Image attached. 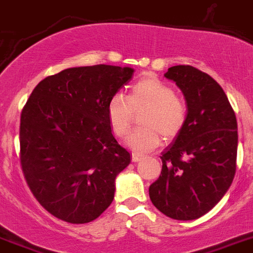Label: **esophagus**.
I'll return each mask as SVG.
<instances>
[{"label":"esophagus","instance_id":"1","mask_svg":"<svg viewBox=\"0 0 253 253\" xmlns=\"http://www.w3.org/2000/svg\"><path fill=\"white\" fill-rule=\"evenodd\" d=\"M143 159V156L139 153H132V161L133 162H139Z\"/></svg>","mask_w":253,"mask_h":253}]
</instances>
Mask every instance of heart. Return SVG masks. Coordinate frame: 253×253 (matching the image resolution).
Here are the masks:
<instances>
[{
    "mask_svg": "<svg viewBox=\"0 0 253 253\" xmlns=\"http://www.w3.org/2000/svg\"><path fill=\"white\" fill-rule=\"evenodd\" d=\"M107 120L117 137H125L131 128L134 114H141L143 127L128 134L126 143L137 153H147L161 144L163 137L171 139L184 128L188 117L186 105L173 87L153 75L139 79L127 97L115 94L107 102Z\"/></svg>",
    "mask_w": 253,
    "mask_h": 253,
    "instance_id": "obj_1",
    "label": "heart"
}]
</instances>
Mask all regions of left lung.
I'll list each match as a JSON object with an SVG mask.
<instances>
[{
  "instance_id": "8db88e82",
  "label": "left lung",
  "mask_w": 253,
  "mask_h": 253,
  "mask_svg": "<svg viewBox=\"0 0 253 253\" xmlns=\"http://www.w3.org/2000/svg\"><path fill=\"white\" fill-rule=\"evenodd\" d=\"M186 101L188 117L180 133L162 152V171L149 186L154 207L174 220L207 214L229 190L237 157V121L222 87L190 65L169 68Z\"/></svg>"
}]
</instances>
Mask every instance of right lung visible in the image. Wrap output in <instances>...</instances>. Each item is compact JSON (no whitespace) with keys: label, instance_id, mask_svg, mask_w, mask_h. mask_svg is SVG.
Returning <instances> with one entry per match:
<instances>
[{"label":"right lung","instance_id":"right-lung-1","mask_svg":"<svg viewBox=\"0 0 253 253\" xmlns=\"http://www.w3.org/2000/svg\"><path fill=\"white\" fill-rule=\"evenodd\" d=\"M133 73L105 64L61 70L42 80L22 110V170L58 219L90 222L114 200L116 176L131 156L112 134L106 107Z\"/></svg>","mask_w":253,"mask_h":253}]
</instances>
